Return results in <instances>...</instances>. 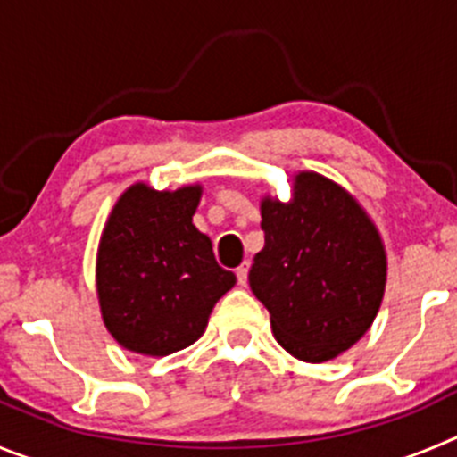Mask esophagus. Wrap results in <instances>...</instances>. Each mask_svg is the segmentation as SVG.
<instances>
[{"label": "esophagus", "mask_w": 457, "mask_h": 457, "mask_svg": "<svg viewBox=\"0 0 457 457\" xmlns=\"http://www.w3.org/2000/svg\"><path fill=\"white\" fill-rule=\"evenodd\" d=\"M248 270H250V263H241V266L237 268V281H238V287H245L248 284Z\"/></svg>", "instance_id": "1"}]
</instances>
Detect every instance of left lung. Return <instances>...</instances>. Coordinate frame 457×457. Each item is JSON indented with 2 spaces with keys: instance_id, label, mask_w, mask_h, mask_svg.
<instances>
[{
  "instance_id": "left-lung-1",
  "label": "left lung",
  "mask_w": 457,
  "mask_h": 457,
  "mask_svg": "<svg viewBox=\"0 0 457 457\" xmlns=\"http://www.w3.org/2000/svg\"><path fill=\"white\" fill-rule=\"evenodd\" d=\"M262 229L248 279L277 343L306 363L347 352L386 291V248L365 209L329 178L300 170L288 203L262 200Z\"/></svg>"
}]
</instances>
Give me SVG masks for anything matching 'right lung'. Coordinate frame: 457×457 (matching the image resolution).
Wrapping results in <instances>:
<instances>
[{"mask_svg": "<svg viewBox=\"0 0 457 457\" xmlns=\"http://www.w3.org/2000/svg\"><path fill=\"white\" fill-rule=\"evenodd\" d=\"M203 187H128L110 212L96 253L105 329L128 352L169 356L203 336L216 302L237 284L194 225Z\"/></svg>", "mask_w": 457, "mask_h": 457, "instance_id": "add662e5", "label": "right lung"}]
</instances>
